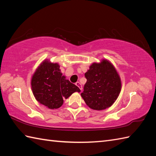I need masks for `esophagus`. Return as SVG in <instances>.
Wrapping results in <instances>:
<instances>
[{"label": "esophagus", "instance_id": "obj_1", "mask_svg": "<svg viewBox=\"0 0 156 156\" xmlns=\"http://www.w3.org/2000/svg\"><path fill=\"white\" fill-rule=\"evenodd\" d=\"M76 85L77 86V87L82 90V85H81V84L80 83V82H76Z\"/></svg>", "mask_w": 156, "mask_h": 156}]
</instances>
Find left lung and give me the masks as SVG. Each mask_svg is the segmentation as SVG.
I'll list each match as a JSON object with an SVG mask.
<instances>
[{
	"label": "left lung",
	"mask_w": 156,
	"mask_h": 156,
	"mask_svg": "<svg viewBox=\"0 0 156 156\" xmlns=\"http://www.w3.org/2000/svg\"><path fill=\"white\" fill-rule=\"evenodd\" d=\"M87 82L81 93L86 104L94 110H104L117 100L121 88V79L111 62L103 59L94 63L85 73Z\"/></svg>",
	"instance_id": "left-lung-1"
}]
</instances>
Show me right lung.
<instances>
[{"label":"right lung","mask_w":156,"mask_h":156,"mask_svg":"<svg viewBox=\"0 0 156 156\" xmlns=\"http://www.w3.org/2000/svg\"><path fill=\"white\" fill-rule=\"evenodd\" d=\"M31 88L36 100L50 109L58 108L74 92L77 86L66 80L58 64L45 60L39 66L31 79Z\"/></svg>","instance_id":"add662e5"}]
</instances>
